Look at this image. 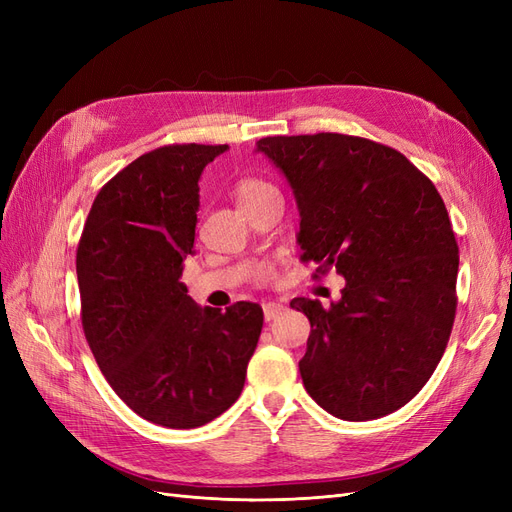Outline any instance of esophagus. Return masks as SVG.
<instances>
[{"label": "esophagus", "mask_w": 512, "mask_h": 512, "mask_svg": "<svg viewBox=\"0 0 512 512\" xmlns=\"http://www.w3.org/2000/svg\"><path fill=\"white\" fill-rule=\"evenodd\" d=\"M284 309H286V307H284L282 303H265V307H262V312H265V320L271 322V320H275L277 316H282Z\"/></svg>", "instance_id": "1"}]
</instances>
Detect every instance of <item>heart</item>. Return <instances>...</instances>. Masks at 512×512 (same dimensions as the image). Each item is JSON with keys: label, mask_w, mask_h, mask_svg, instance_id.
<instances>
[{"label": "heart", "mask_w": 512, "mask_h": 512, "mask_svg": "<svg viewBox=\"0 0 512 512\" xmlns=\"http://www.w3.org/2000/svg\"><path fill=\"white\" fill-rule=\"evenodd\" d=\"M269 190H273V185L267 183V181H262V179H243V181H239V185H237V200H239V205L252 203L254 198H258L260 194H265V192H269Z\"/></svg>", "instance_id": "obj_1"}]
</instances>
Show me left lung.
Segmentation results:
<instances>
[{
	"label": "left lung",
	"mask_w": 512,
	"mask_h": 512,
	"mask_svg": "<svg viewBox=\"0 0 512 512\" xmlns=\"http://www.w3.org/2000/svg\"><path fill=\"white\" fill-rule=\"evenodd\" d=\"M297 200L303 260L346 280L342 299H292L312 324L299 371L320 408L374 421L423 389L455 320L459 247L433 185L399 151L320 132L256 143Z\"/></svg>",
	"instance_id": "left-lung-1"
}]
</instances>
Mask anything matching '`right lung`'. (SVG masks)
<instances>
[{
	"label": "right lung",
	"instance_id": "right-lung-1",
	"mask_svg": "<svg viewBox=\"0 0 512 512\" xmlns=\"http://www.w3.org/2000/svg\"><path fill=\"white\" fill-rule=\"evenodd\" d=\"M228 145H168L98 192L76 250L81 320L96 363L138 416L194 429L239 399L262 307H200L181 282L194 254L198 181Z\"/></svg>",
	"mask_w": 512,
	"mask_h": 512
}]
</instances>
